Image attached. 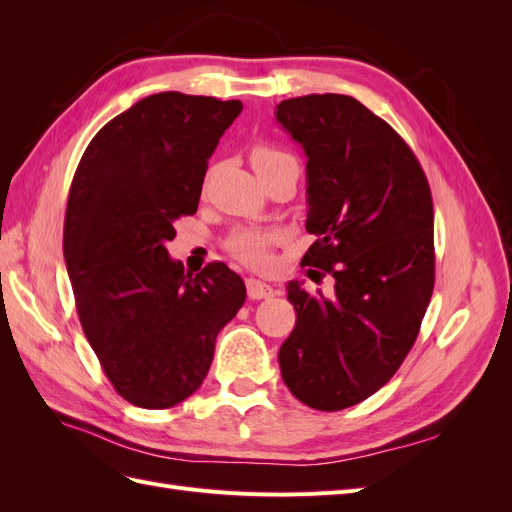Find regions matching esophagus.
<instances>
[{
	"label": "esophagus",
	"mask_w": 512,
	"mask_h": 512,
	"mask_svg": "<svg viewBox=\"0 0 512 512\" xmlns=\"http://www.w3.org/2000/svg\"><path fill=\"white\" fill-rule=\"evenodd\" d=\"M245 286H247V297L254 299V301H260V299H271L273 294H275V290H273L269 284L260 282V280H254V277H247V280H245Z\"/></svg>",
	"instance_id": "esophagus-1"
}]
</instances>
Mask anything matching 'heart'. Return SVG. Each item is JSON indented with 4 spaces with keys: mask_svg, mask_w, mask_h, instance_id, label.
<instances>
[{
    "mask_svg": "<svg viewBox=\"0 0 512 512\" xmlns=\"http://www.w3.org/2000/svg\"><path fill=\"white\" fill-rule=\"evenodd\" d=\"M294 158L290 153L282 151V149H275L271 145H256L252 149V164L256 168V173L260 170H267L271 166L277 164H284V162H292ZM275 232L267 230V228H241L237 232H232L226 247L228 252L247 262V265L252 267H265L269 262V247L275 241Z\"/></svg>",
    "mask_w": 512,
    "mask_h": 512,
    "instance_id": "b5f03b06",
    "label": "heart"
}]
</instances>
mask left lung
<instances>
[{"label":"left lung","instance_id":"8db88e82","mask_svg":"<svg viewBox=\"0 0 512 512\" xmlns=\"http://www.w3.org/2000/svg\"><path fill=\"white\" fill-rule=\"evenodd\" d=\"M275 119L307 158L301 265L335 277V292L288 282L297 322L280 348L282 378L305 406L350 408L389 382L416 342L433 292V203L421 164L359 100L309 94Z\"/></svg>","mask_w":512,"mask_h":512}]
</instances>
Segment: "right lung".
I'll list each match as a JSON object with an SVG mask.
<instances>
[{"instance_id":"obj_1","label":"right lung","mask_w":512,"mask_h":512,"mask_svg":"<svg viewBox=\"0 0 512 512\" xmlns=\"http://www.w3.org/2000/svg\"><path fill=\"white\" fill-rule=\"evenodd\" d=\"M241 111L239 100L147 96L91 138L74 173L64 258L76 312L104 374L134 406L188 399L245 301L224 262L192 275L166 250L175 220L196 213L207 160Z\"/></svg>"}]
</instances>
